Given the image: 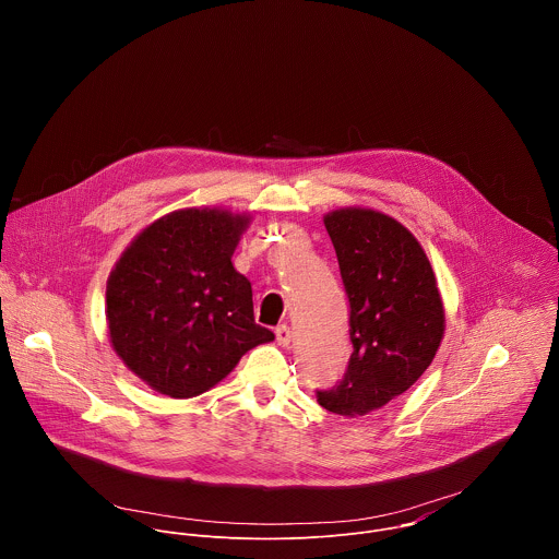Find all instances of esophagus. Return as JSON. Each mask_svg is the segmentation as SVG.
Here are the masks:
<instances>
[{
    "label": "esophagus",
    "instance_id": "esophagus-1",
    "mask_svg": "<svg viewBox=\"0 0 559 559\" xmlns=\"http://www.w3.org/2000/svg\"><path fill=\"white\" fill-rule=\"evenodd\" d=\"M275 338H277V345L288 347V345H290V338H293L290 328H288V325H277V328H275Z\"/></svg>",
    "mask_w": 559,
    "mask_h": 559
}]
</instances>
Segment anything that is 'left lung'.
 Wrapping results in <instances>:
<instances>
[{
    "mask_svg": "<svg viewBox=\"0 0 559 559\" xmlns=\"http://www.w3.org/2000/svg\"><path fill=\"white\" fill-rule=\"evenodd\" d=\"M349 299L352 356L343 380L317 391L330 413L358 417L402 395L432 362L445 330L443 301L417 238L362 207L323 216Z\"/></svg>",
    "mask_w": 559,
    "mask_h": 559,
    "instance_id": "obj_1",
    "label": "left lung"
}]
</instances>
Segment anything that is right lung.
I'll list each match as a JSON object with an SVG mask.
<instances>
[{"label":"right lung","mask_w":559,"mask_h":559,"mask_svg":"<svg viewBox=\"0 0 559 559\" xmlns=\"http://www.w3.org/2000/svg\"><path fill=\"white\" fill-rule=\"evenodd\" d=\"M249 214L190 207L162 216L127 247L107 280L116 354L151 389L194 397L275 334L253 319L251 282L231 255Z\"/></svg>","instance_id":"add662e5"}]
</instances>
